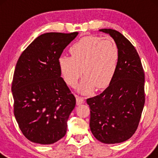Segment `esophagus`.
Returning a JSON list of instances; mask_svg holds the SVG:
<instances>
[{"instance_id": "obj_1", "label": "esophagus", "mask_w": 158, "mask_h": 158, "mask_svg": "<svg viewBox=\"0 0 158 158\" xmlns=\"http://www.w3.org/2000/svg\"><path fill=\"white\" fill-rule=\"evenodd\" d=\"M84 101H85V98H84V97H82L80 96H76V102L77 105H80L81 104V103H84Z\"/></svg>"}]
</instances>
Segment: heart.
I'll list each match as a JSON object with an SVG mask.
<instances>
[{
	"label": "heart",
	"instance_id": "b5f03b06",
	"mask_svg": "<svg viewBox=\"0 0 158 158\" xmlns=\"http://www.w3.org/2000/svg\"><path fill=\"white\" fill-rule=\"evenodd\" d=\"M70 53L71 57L59 58L60 73L68 85L75 86L83 72L85 75L79 86L83 93L90 92L95 85L98 88L106 86L119 60L118 45L110 36H86L71 46Z\"/></svg>",
	"mask_w": 158,
	"mask_h": 158
}]
</instances>
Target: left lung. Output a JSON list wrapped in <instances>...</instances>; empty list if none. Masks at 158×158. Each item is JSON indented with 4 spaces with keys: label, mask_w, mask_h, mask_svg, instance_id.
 I'll return each instance as SVG.
<instances>
[{
    "label": "left lung",
    "mask_w": 158,
    "mask_h": 158,
    "mask_svg": "<svg viewBox=\"0 0 158 158\" xmlns=\"http://www.w3.org/2000/svg\"><path fill=\"white\" fill-rule=\"evenodd\" d=\"M100 31L115 40L119 60L109 85L86 100L90 107V127L98 141L120 143L129 139L139 125L145 102L144 73L137 50L124 35L111 29Z\"/></svg>",
    "instance_id": "1"
}]
</instances>
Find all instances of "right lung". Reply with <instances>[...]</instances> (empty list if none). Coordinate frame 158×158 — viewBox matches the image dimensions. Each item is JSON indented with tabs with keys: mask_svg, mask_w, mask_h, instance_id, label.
Returning <instances> with one entry per match:
<instances>
[{
	"mask_svg": "<svg viewBox=\"0 0 158 158\" xmlns=\"http://www.w3.org/2000/svg\"><path fill=\"white\" fill-rule=\"evenodd\" d=\"M77 34H43L17 61L11 86L14 113L23 135L34 143L53 144L66 134L76 99L61 77L58 60Z\"/></svg>",
	"mask_w": 158,
	"mask_h": 158,
	"instance_id": "right-lung-1",
	"label": "right lung"
}]
</instances>
